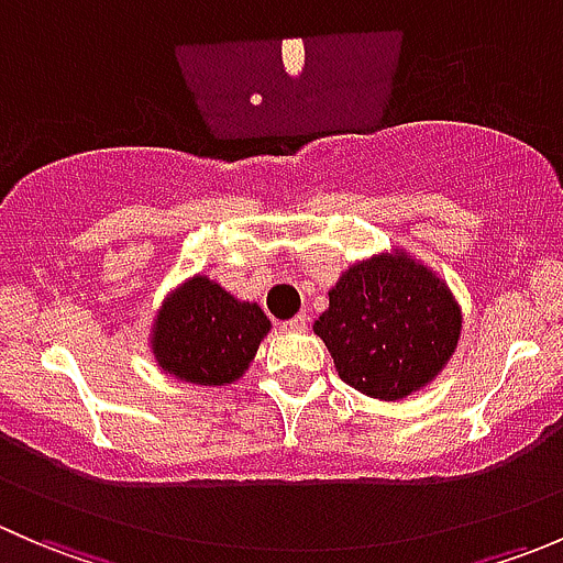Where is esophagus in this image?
Segmentation results:
<instances>
[{
  "label": "esophagus",
  "mask_w": 563,
  "mask_h": 563,
  "mask_svg": "<svg viewBox=\"0 0 563 563\" xmlns=\"http://www.w3.org/2000/svg\"><path fill=\"white\" fill-rule=\"evenodd\" d=\"M283 329H288V332H305V329H308V316L299 313L288 318V321H283Z\"/></svg>",
  "instance_id": "esophagus-1"
}]
</instances>
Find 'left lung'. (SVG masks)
I'll list each match as a JSON object with an SVG mask.
<instances>
[{"label": "left lung", "mask_w": 563, "mask_h": 563, "mask_svg": "<svg viewBox=\"0 0 563 563\" xmlns=\"http://www.w3.org/2000/svg\"><path fill=\"white\" fill-rule=\"evenodd\" d=\"M460 323L450 288L397 253L351 266L313 329L349 387L400 400L439 376L457 349Z\"/></svg>", "instance_id": "left-lung-1"}]
</instances>
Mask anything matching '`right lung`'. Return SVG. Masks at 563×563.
<instances>
[{"mask_svg": "<svg viewBox=\"0 0 563 563\" xmlns=\"http://www.w3.org/2000/svg\"><path fill=\"white\" fill-rule=\"evenodd\" d=\"M266 332L269 318L258 305L240 302L198 275L166 299L152 351L157 365L181 382L223 387L247 371Z\"/></svg>", "mask_w": 563, "mask_h": 563, "instance_id": "obj_1", "label": "right lung"}]
</instances>
